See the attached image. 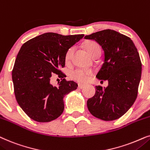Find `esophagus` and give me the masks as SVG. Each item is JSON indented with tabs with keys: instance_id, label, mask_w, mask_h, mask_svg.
<instances>
[{
	"instance_id": "obj_1",
	"label": "esophagus",
	"mask_w": 150,
	"mask_h": 150,
	"mask_svg": "<svg viewBox=\"0 0 150 150\" xmlns=\"http://www.w3.org/2000/svg\"><path fill=\"white\" fill-rule=\"evenodd\" d=\"M85 84H83V83H79L78 84V88H80V89H82L83 87L85 86Z\"/></svg>"
}]
</instances>
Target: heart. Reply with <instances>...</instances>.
Returning <instances> with one entry per match:
<instances>
[{"mask_svg": "<svg viewBox=\"0 0 150 150\" xmlns=\"http://www.w3.org/2000/svg\"><path fill=\"white\" fill-rule=\"evenodd\" d=\"M86 49L87 50L88 53L91 56L95 55V53L101 52V48L98 44L94 41L87 42L85 44ZM74 52V48L70 47L67 50L65 54V62L67 63H69L72 58ZM93 71L91 69H76L71 71L70 73V77L73 80L79 81V82H84L89 78L93 74Z\"/></svg>", "mask_w": 150, "mask_h": 150, "instance_id": "obj_1", "label": "heart"}]
</instances>
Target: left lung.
Masks as SVG:
<instances>
[{"label":"left lung","mask_w":150,"mask_h":150,"mask_svg":"<svg viewBox=\"0 0 150 150\" xmlns=\"http://www.w3.org/2000/svg\"><path fill=\"white\" fill-rule=\"evenodd\" d=\"M84 38L101 46L104 62L97 77L108 81L105 88L96 86L95 95L87 101L88 109L101 120H116L130 108L137 97L142 70L139 52L130 38L114 30H102Z\"/></svg>","instance_id":"left-lung-1"}]
</instances>
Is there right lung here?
<instances>
[{
    "instance_id": "right-lung-1",
    "label": "right lung",
    "mask_w": 150,
    "mask_h": 150,
    "mask_svg": "<svg viewBox=\"0 0 150 150\" xmlns=\"http://www.w3.org/2000/svg\"><path fill=\"white\" fill-rule=\"evenodd\" d=\"M83 36L50 32L22 46L12 70V80L17 102L31 119L49 122L63 112L64 97L78 85L67 81L61 69L65 66L67 50ZM55 74L62 79L57 87L50 82Z\"/></svg>"
}]
</instances>
